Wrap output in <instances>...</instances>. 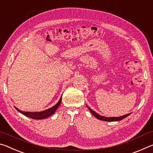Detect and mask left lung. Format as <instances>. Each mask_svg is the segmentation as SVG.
Returning <instances> with one entry per match:
<instances>
[{
	"label": "left lung",
	"mask_w": 153,
	"mask_h": 153,
	"mask_svg": "<svg viewBox=\"0 0 153 153\" xmlns=\"http://www.w3.org/2000/svg\"><path fill=\"white\" fill-rule=\"evenodd\" d=\"M87 107L88 108V109L90 110V112H91V113H92V115H94V117H96V118H97L98 120H102V121H120V120H122L123 119L127 117L128 115H130V113H128V114H127V115L121 116V117H103V116H101V115H98V113L94 112V111L92 110L91 108L88 107V106H87Z\"/></svg>",
	"instance_id": "obj_1"
}]
</instances>
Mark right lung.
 <instances>
[{
    "mask_svg": "<svg viewBox=\"0 0 153 153\" xmlns=\"http://www.w3.org/2000/svg\"><path fill=\"white\" fill-rule=\"evenodd\" d=\"M61 99H62V96L58 101V102L56 103L55 106H53V107L48 108V109H46L45 111H41V112H25V111H22L19 109H18V108L16 107L15 108H16L17 111H19V113L23 114V115L25 116H26L27 117L33 119V120H42V119H45L46 117H50V116L52 115H53L54 113H55L56 110L58 108L59 106L61 105Z\"/></svg>",
    "mask_w": 153,
    "mask_h": 153,
    "instance_id": "right-lung-1",
    "label": "right lung"
}]
</instances>
